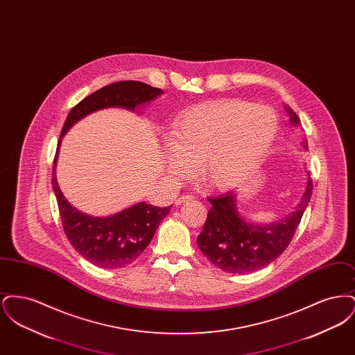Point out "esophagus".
Instances as JSON below:
<instances>
[{"instance_id":"34e87169","label":"esophagus","mask_w":355,"mask_h":355,"mask_svg":"<svg viewBox=\"0 0 355 355\" xmlns=\"http://www.w3.org/2000/svg\"><path fill=\"white\" fill-rule=\"evenodd\" d=\"M191 200H194V196H191V194H185V196H181L175 203L177 205H182L184 202H189V201H191Z\"/></svg>"}]
</instances>
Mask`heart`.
I'll return each instance as SVG.
<instances>
[{
  "label": "heart",
  "mask_w": 355,
  "mask_h": 355,
  "mask_svg": "<svg viewBox=\"0 0 355 355\" xmlns=\"http://www.w3.org/2000/svg\"><path fill=\"white\" fill-rule=\"evenodd\" d=\"M168 166L187 174L198 165L206 184L227 189L243 181L278 133V117L268 106L242 100H222L191 106L173 123Z\"/></svg>",
  "instance_id": "obj_1"
}]
</instances>
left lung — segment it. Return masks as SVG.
Masks as SVG:
<instances>
[{
    "instance_id": "1",
    "label": "left lung",
    "mask_w": 355,
    "mask_h": 355,
    "mask_svg": "<svg viewBox=\"0 0 355 355\" xmlns=\"http://www.w3.org/2000/svg\"><path fill=\"white\" fill-rule=\"evenodd\" d=\"M290 122L300 123L297 114L287 109ZM307 149V142H304ZM313 191L309 175L307 187L300 205L285 218L269 225H253L239 216L236 206V193L227 191L217 197H209L211 209L197 236L203 255L225 272H252L263 269L286 250L301 222Z\"/></svg>"
}]
</instances>
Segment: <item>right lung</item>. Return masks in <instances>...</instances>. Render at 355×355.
Listing matches in <instances>:
<instances>
[{
	"instance_id": "add662e5",
	"label": "right lung",
	"mask_w": 355,
	"mask_h": 355,
	"mask_svg": "<svg viewBox=\"0 0 355 355\" xmlns=\"http://www.w3.org/2000/svg\"><path fill=\"white\" fill-rule=\"evenodd\" d=\"M161 89L139 81H119L107 85L78 102L65 119L53 161L51 184L58 203L64 232L70 245L86 261L103 269H119L135 261L148 248L154 233L170 213L171 206L158 207L146 202L135 203L110 217H92L73 207L62 196L57 178L55 162L61 138L89 113L110 106L135 110L141 103L152 101Z\"/></svg>"
}]
</instances>
